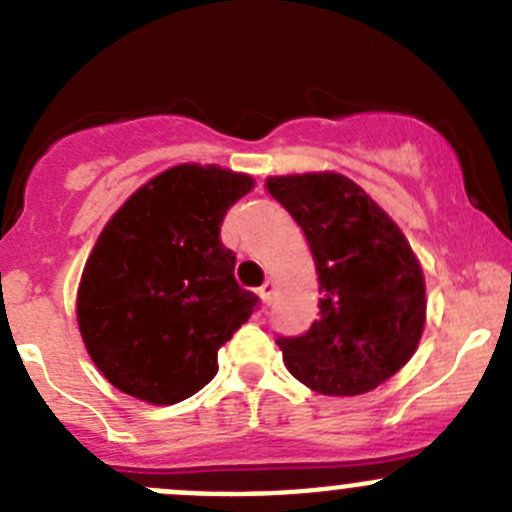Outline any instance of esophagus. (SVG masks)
I'll use <instances>...</instances> for the list:
<instances>
[{
	"mask_svg": "<svg viewBox=\"0 0 512 512\" xmlns=\"http://www.w3.org/2000/svg\"><path fill=\"white\" fill-rule=\"evenodd\" d=\"M275 282H270V280H267L265 282V285H262L260 287V297H262V302H265V304H272V299H275Z\"/></svg>",
	"mask_w": 512,
	"mask_h": 512,
	"instance_id": "1",
	"label": "esophagus"
}]
</instances>
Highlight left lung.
Wrapping results in <instances>:
<instances>
[{
  "instance_id": "1",
  "label": "left lung",
  "mask_w": 512,
  "mask_h": 512,
  "mask_svg": "<svg viewBox=\"0 0 512 512\" xmlns=\"http://www.w3.org/2000/svg\"><path fill=\"white\" fill-rule=\"evenodd\" d=\"M302 227L319 275V319L277 337L289 374L324 396H356L411 359L426 322V287L394 220L339 173L267 178Z\"/></svg>"
}]
</instances>
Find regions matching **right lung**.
Instances as JSON below:
<instances>
[{"label":"right lung","mask_w":512,"mask_h":512,"mask_svg":"<svg viewBox=\"0 0 512 512\" xmlns=\"http://www.w3.org/2000/svg\"><path fill=\"white\" fill-rule=\"evenodd\" d=\"M250 190V175L175 165L98 235L76 317L98 371L123 394L178 404L218 374V349L260 304L220 242L227 210Z\"/></svg>","instance_id":"right-lung-1"}]
</instances>
